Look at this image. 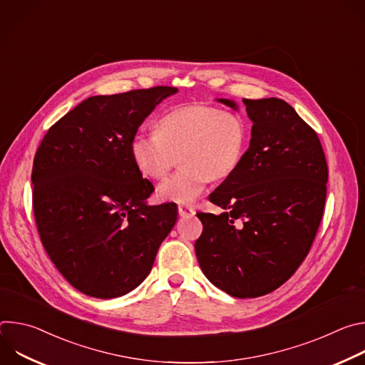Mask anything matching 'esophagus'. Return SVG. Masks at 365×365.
<instances>
[{"label": "esophagus", "mask_w": 365, "mask_h": 365, "mask_svg": "<svg viewBox=\"0 0 365 365\" xmlns=\"http://www.w3.org/2000/svg\"><path fill=\"white\" fill-rule=\"evenodd\" d=\"M178 211H179V217H182V218H189V217L195 215V210H193V207H190V206L180 205Z\"/></svg>", "instance_id": "1"}]
</instances>
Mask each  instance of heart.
Segmentation results:
<instances>
[{"label":"heart","mask_w":365,"mask_h":365,"mask_svg":"<svg viewBox=\"0 0 365 365\" xmlns=\"http://www.w3.org/2000/svg\"><path fill=\"white\" fill-rule=\"evenodd\" d=\"M247 135L241 115L189 103L165 113L155 121V133H137L130 153L137 169L151 179L165 178L179 155L182 169L159 185L158 196L190 205L212 178H227L238 168Z\"/></svg>","instance_id":"b5f03b06"}]
</instances>
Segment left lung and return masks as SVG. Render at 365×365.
<instances>
[{
	"instance_id": "left-lung-1",
	"label": "left lung",
	"mask_w": 365,
	"mask_h": 365,
	"mask_svg": "<svg viewBox=\"0 0 365 365\" xmlns=\"http://www.w3.org/2000/svg\"><path fill=\"white\" fill-rule=\"evenodd\" d=\"M237 110L230 99H218ZM252 121L238 168L210 195L220 215L196 214L199 266L240 299L267 294L306 258L327 199L328 166L315 130L279 98L242 99Z\"/></svg>"
}]
</instances>
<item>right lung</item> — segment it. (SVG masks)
I'll return each instance as SVG.
<instances>
[{
	"label": "right lung",
	"mask_w": 365,
	"mask_h": 365,
	"mask_svg": "<svg viewBox=\"0 0 365 365\" xmlns=\"http://www.w3.org/2000/svg\"><path fill=\"white\" fill-rule=\"evenodd\" d=\"M172 86L96 95L51 125L34 155L33 211L41 244L79 292L113 299L134 290L178 220L176 203L147 205L154 187L130 143Z\"/></svg>",
	"instance_id": "right-lung-1"
}]
</instances>
